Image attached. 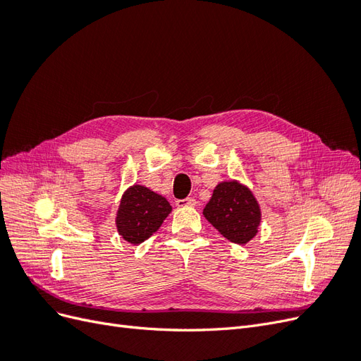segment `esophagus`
<instances>
[{"instance_id": "34e87169", "label": "esophagus", "mask_w": 361, "mask_h": 361, "mask_svg": "<svg viewBox=\"0 0 361 361\" xmlns=\"http://www.w3.org/2000/svg\"><path fill=\"white\" fill-rule=\"evenodd\" d=\"M197 204V202H195V199H192V197H187V199H182V200H176V206L178 207H192V206H195Z\"/></svg>"}]
</instances>
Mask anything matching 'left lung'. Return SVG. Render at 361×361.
I'll return each mask as SVG.
<instances>
[{"instance_id":"obj_1","label":"left lung","mask_w":361,"mask_h":361,"mask_svg":"<svg viewBox=\"0 0 361 361\" xmlns=\"http://www.w3.org/2000/svg\"><path fill=\"white\" fill-rule=\"evenodd\" d=\"M203 215L226 239L239 245L256 236L262 220L253 192L238 180L218 183Z\"/></svg>"}]
</instances>
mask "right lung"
I'll list each match as a JSON object with an SVG mask.
<instances>
[{
	"instance_id": "1",
	"label": "right lung",
	"mask_w": 361,
	"mask_h": 361,
	"mask_svg": "<svg viewBox=\"0 0 361 361\" xmlns=\"http://www.w3.org/2000/svg\"><path fill=\"white\" fill-rule=\"evenodd\" d=\"M170 212L171 206L166 197L143 185H133L120 200L117 232L129 244H141L158 231Z\"/></svg>"
}]
</instances>
